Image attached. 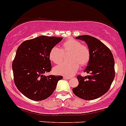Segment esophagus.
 <instances>
[{"mask_svg": "<svg viewBox=\"0 0 126 126\" xmlns=\"http://www.w3.org/2000/svg\"><path fill=\"white\" fill-rule=\"evenodd\" d=\"M64 79H71V77H69V76H64V77H63Z\"/></svg>", "mask_w": 126, "mask_h": 126, "instance_id": "esophagus-1", "label": "esophagus"}]
</instances>
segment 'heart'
<instances>
[{"instance_id": "heart-1", "label": "heart", "mask_w": 126, "mask_h": 126, "mask_svg": "<svg viewBox=\"0 0 126 126\" xmlns=\"http://www.w3.org/2000/svg\"><path fill=\"white\" fill-rule=\"evenodd\" d=\"M67 62H64L54 68L56 74L71 76L79 67L87 65L91 59V52L87 46L73 39L65 40L61 45V49L54 47L49 52V59L55 64L61 63L64 59V54H67Z\"/></svg>"}]
</instances>
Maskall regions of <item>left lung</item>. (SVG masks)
<instances>
[{
	"label": "left lung",
	"instance_id": "8db88e82",
	"mask_svg": "<svg viewBox=\"0 0 126 126\" xmlns=\"http://www.w3.org/2000/svg\"><path fill=\"white\" fill-rule=\"evenodd\" d=\"M87 43L91 59L84 72L89 74L77 76L79 85L72 89L74 94L84 100H94L109 91L115 76L114 59L110 49L101 41L88 35L76 37Z\"/></svg>",
	"mask_w": 126,
	"mask_h": 126
}]
</instances>
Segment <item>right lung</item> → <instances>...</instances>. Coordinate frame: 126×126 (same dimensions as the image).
<instances>
[{"label":"right lung","instance_id":"obj_1","mask_svg":"<svg viewBox=\"0 0 126 126\" xmlns=\"http://www.w3.org/2000/svg\"><path fill=\"white\" fill-rule=\"evenodd\" d=\"M62 37L42 36L25 40L18 46L12 62L14 80L18 91L33 101H42L52 95L62 76L44 74L52 69L49 52Z\"/></svg>","mask_w":126,"mask_h":126}]
</instances>
